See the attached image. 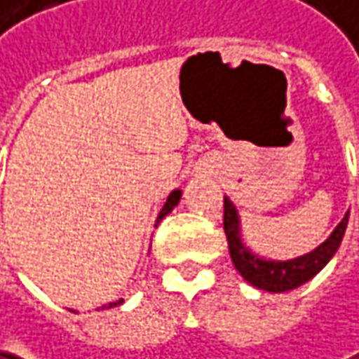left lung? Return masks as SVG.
<instances>
[{"mask_svg":"<svg viewBox=\"0 0 359 359\" xmlns=\"http://www.w3.org/2000/svg\"><path fill=\"white\" fill-rule=\"evenodd\" d=\"M347 219H349V212L343 215L339 226L331 232V236L306 255L298 259H290V261H265L257 257L255 252H250L248 246L243 243L238 212L234 203L228 197H224V232L228 238L230 257H232L236 271L245 277V281H248L250 285L265 290V292H276V294L306 283L333 259V255L341 245Z\"/></svg>","mask_w":359,"mask_h":359,"instance_id":"left-lung-1","label":"left lung"}]
</instances>
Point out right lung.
I'll return each mask as SVG.
<instances>
[{
  "mask_svg": "<svg viewBox=\"0 0 359 359\" xmlns=\"http://www.w3.org/2000/svg\"><path fill=\"white\" fill-rule=\"evenodd\" d=\"M180 195H182V191H180V189H175V191L168 195V199H166L164 208H162V210H160V213H158V222H160L164 215H168V213L172 212V210H175V205H179ZM121 302H123V300H116V302H111V304H104L102 309H113V306H118Z\"/></svg>",
  "mask_w": 359,
  "mask_h": 359,
  "instance_id": "add662e5",
  "label": "right lung"
}]
</instances>
